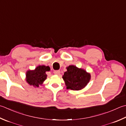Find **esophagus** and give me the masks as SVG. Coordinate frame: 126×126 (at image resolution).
I'll return each instance as SVG.
<instances>
[{"label": "esophagus", "mask_w": 126, "mask_h": 126, "mask_svg": "<svg viewBox=\"0 0 126 126\" xmlns=\"http://www.w3.org/2000/svg\"><path fill=\"white\" fill-rule=\"evenodd\" d=\"M53 73L55 74H56V75H58V74H60V70H55V71H53Z\"/></svg>", "instance_id": "34e87169"}]
</instances>
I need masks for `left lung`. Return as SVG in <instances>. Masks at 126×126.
Wrapping results in <instances>:
<instances>
[{"label": "left lung", "mask_w": 126, "mask_h": 126, "mask_svg": "<svg viewBox=\"0 0 126 126\" xmlns=\"http://www.w3.org/2000/svg\"><path fill=\"white\" fill-rule=\"evenodd\" d=\"M67 71L63 76V79L67 89L80 90L84 88L89 82L91 79L90 73L75 65H69L66 67Z\"/></svg>", "instance_id": "1"}]
</instances>
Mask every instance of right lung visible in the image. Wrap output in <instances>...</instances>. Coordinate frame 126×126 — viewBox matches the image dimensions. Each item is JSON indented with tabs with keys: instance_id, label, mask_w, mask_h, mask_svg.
<instances>
[{
	"instance_id": "obj_1",
	"label": "right lung",
	"mask_w": 126,
	"mask_h": 126,
	"mask_svg": "<svg viewBox=\"0 0 126 126\" xmlns=\"http://www.w3.org/2000/svg\"><path fill=\"white\" fill-rule=\"evenodd\" d=\"M50 70L48 66L39 65L33 70H28L26 73V81L30 85L38 87L47 78L46 71Z\"/></svg>"
}]
</instances>
